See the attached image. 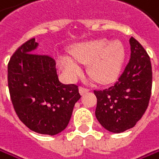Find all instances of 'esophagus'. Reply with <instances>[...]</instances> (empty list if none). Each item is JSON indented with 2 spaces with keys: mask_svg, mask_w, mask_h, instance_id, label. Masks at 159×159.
I'll list each match as a JSON object with an SVG mask.
<instances>
[{
  "mask_svg": "<svg viewBox=\"0 0 159 159\" xmlns=\"http://www.w3.org/2000/svg\"><path fill=\"white\" fill-rule=\"evenodd\" d=\"M79 90H80V95H83V94H85V93H87V92H89V91H90L89 88H87V87H84V86H80V88H79Z\"/></svg>",
  "mask_w": 159,
  "mask_h": 159,
  "instance_id": "esophagus-1",
  "label": "esophagus"
}]
</instances>
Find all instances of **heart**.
Masks as SVG:
<instances>
[{"mask_svg": "<svg viewBox=\"0 0 159 159\" xmlns=\"http://www.w3.org/2000/svg\"><path fill=\"white\" fill-rule=\"evenodd\" d=\"M72 59L68 56H59L58 65L70 79H76L81 74L79 64H88L91 77L101 83L115 80L120 75L125 58L123 44L117 41L107 42L100 39L77 44L70 50Z\"/></svg>", "mask_w": 159, "mask_h": 159, "instance_id": "1", "label": "heart"}]
</instances>
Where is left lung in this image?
<instances>
[{
    "mask_svg": "<svg viewBox=\"0 0 159 159\" xmlns=\"http://www.w3.org/2000/svg\"><path fill=\"white\" fill-rule=\"evenodd\" d=\"M131 59L117 81L104 90H94L96 116L112 133L133 128L144 115L152 92V65L143 46L131 37Z\"/></svg>",
    "mask_w": 159,
    "mask_h": 159,
    "instance_id": "left-lung-1",
    "label": "left lung"
}]
</instances>
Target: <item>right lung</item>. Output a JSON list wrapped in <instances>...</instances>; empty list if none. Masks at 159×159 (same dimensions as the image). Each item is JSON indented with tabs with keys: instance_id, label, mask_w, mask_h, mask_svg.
<instances>
[{
	"instance_id": "add662e5",
	"label": "right lung",
	"mask_w": 159,
	"mask_h": 159,
	"mask_svg": "<svg viewBox=\"0 0 159 159\" xmlns=\"http://www.w3.org/2000/svg\"><path fill=\"white\" fill-rule=\"evenodd\" d=\"M38 43L31 39L12 55L7 80L14 110L30 130L54 136L69 123L75 103L80 98L76 84L59 80L56 61L34 53Z\"/></svg>"
}]
</instances>
